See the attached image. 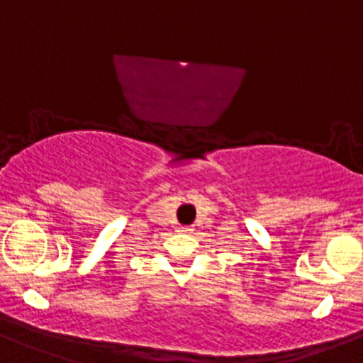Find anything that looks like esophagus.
Returning <instances> with one entry per match:
<instances>
[{"label": "esophagus", "mask_w": 363, "mask_h": 363, "mask_svg": "<svg viewBox=\"0 0 363 363\" xmlns=\"http://www.w3.org/2000/svg\"><path fill=\"white\" fill-rule=\"evenodd\" d=\"M193 229L189 228V225H181V228H179V233H191Z\"/></svg>", "instance_id": "1"}]
</instances>
